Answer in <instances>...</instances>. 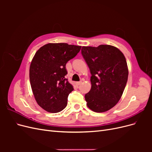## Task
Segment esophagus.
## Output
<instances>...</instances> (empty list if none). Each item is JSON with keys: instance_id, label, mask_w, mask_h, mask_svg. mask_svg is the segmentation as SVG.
I'll return each mask as SVG.
<instances>
[{"instance_id": "1", "label": "esophagus", "mask_w": 152, "mask_h": 152, "mask_svg": "<svg viewBox=\"0 0 152 152\" xmlns=\"http://www.w3.org/2000/svg\"><path fill=\"white\" fill-rule=\"evenodd\" d=\"M82 83V81L81 80V81H79V82H76V84H77V86H79V85H80Z\"/></svg>"}]
</instances>
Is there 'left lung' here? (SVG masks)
<instances>
[{"label": "left lung", "instance_id": "1", "mask_svg": "<svg viewBox=\"0 0 152 152\" xmlns=\"http://www.w3.org/2000/svg\"><path fill=\"white\" fill-rule=\"evenodd\" d=\"M81 53L91 73V89L85 94L87 107L95 112H107L118 102L126 86L129 72L126 58L110 45L83 46Z\"/></svg>", "mask_w": 152, "mask_h": 152}]
</instances>
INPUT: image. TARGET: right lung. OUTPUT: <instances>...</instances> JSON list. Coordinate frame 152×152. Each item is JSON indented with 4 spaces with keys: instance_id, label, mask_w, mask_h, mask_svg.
I'll list each match as a JSON object with an SVG mask.
<instances>
[{
    "instance_id": "right-lung-1",
    "label": "right lung",
    "mask_w": 152,
    "mask_h": 152,
    "mask_svg": "<svg viewBox=\"0 0 152 152\" xmlns=\"http://www.w3.org/2000/svg\"><path fill=\"white\" fill-rule=\"evenodd\" d=\"M81 46L49 43L36 52L30 66V81L37 103L50 113L61 112L67 105L73 86L66 79V64Z\"/></svg>"
}]
</instances>
